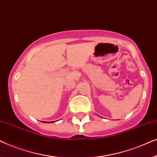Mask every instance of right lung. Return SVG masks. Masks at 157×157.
<instances>
[{
  "label": "right lung",
  "instance_id": "1",
  "mask_svg": "<svg viewBox=\"0 0 157 157\" xmlns=\"http://www.w3.org/2000/svg\"><path fill=\"white\" fill-rule=\"evenodd\" d=\"M42 122H44V123H52L53 121H42Z\"/></svg>",
  "mask_w": 157,
  "mask_h": 157
}]
</instances>
